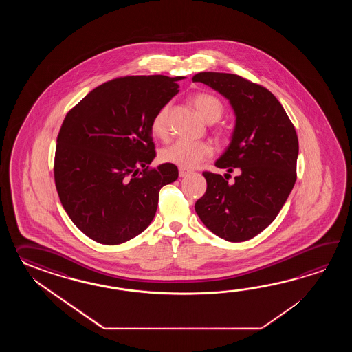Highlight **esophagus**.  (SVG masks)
Returning a JSON list of instances; mask_svg holds the SVG:
<instances>
[{
  "instance_id": "34e87169",
  "label": "esophagus",
  "mask_w": 352,
  "mask_h": 352,
  "mask_svg": "<svg viewBox=\"0 0 352 352\" xmlns=\"http://www.w3.org/2000/svg\"><path fill=\"white\" fill-rule=\"evenodd\" d=\"M190 173H191V170H188V168H182V167H179V177H185V176H187V175H190Z\"/></svg>"
}]
</instances>
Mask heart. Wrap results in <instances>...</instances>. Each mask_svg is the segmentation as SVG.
<instances>
[{
    "mask_svg": "<svg viewBox=\"0 0 352 352\" xmlns=\"http://www.w3.org/2000/svg\"><path fill=\"white\" fill-rule=\"evenodd\" d=\"M191 102L204 120L214 123L224 114L223 102L211 93H196ZM168 112L170 104L161 105L151 120V131L158 138H166L168 133ZM214 155L212 146L204 141H176L160 152V158L165 164L179 166L182 168H195Z\"/></svg>",
    "mask_w": 352,
    "mask_h": 352,
    "instance_id": "b5f03b06",
    "label": "heart"
}]
</instances>
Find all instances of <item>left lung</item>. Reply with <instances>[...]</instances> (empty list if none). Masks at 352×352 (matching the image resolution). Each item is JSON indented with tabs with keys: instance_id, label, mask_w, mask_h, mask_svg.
Masks as SVG:
<instances>
[{
	"instance_id": "1",
	"label": "left lung",
	"mask_w": 352,
	"mask_h": 352,
	"mask_svg": "<svg viewBox=\"0 0 352 352\" xmlns=\"http://www.w3.org/2000/svg\"><path fill=\"white\" fill-rule=\"evenodd\" d=\"M192 82L229 99L236 123L215 166L240 173L232 184L221 175L202 173L208 187L195 210L210 232L226 241L252 239L273 223L296 184V128L270 90L240 75L202 72Z\"/></svg>"
}]
</instances>
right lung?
<instances>
[{"instance_id": "1", "label": "right lung", "mask_w": 352, "mask_h": 352, "mask_svg": "<svg viewBox=\"0 0 352 352\" xmlns=\"http://www.w3.org/2000/svg\"><path fill=\"white\" fill-rule=\"evenodd\" d=\"M182 76L128 75L91 90L60 127L54 179L72 221L90 239L117 245L151 224L161 187L179 177L156 157L151 120L179 93Z\"/></svg>"}]
</instances>
